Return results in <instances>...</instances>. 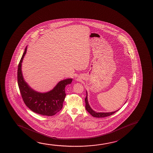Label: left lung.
<instances>
[{
  "instance_id": "obj_1",
  "label": "left lung",
  "mask_w": 153,
  "mask_h": 153,
  "mask_svg": "<svg viewBox=\"0 0 153 153\" xmlns=\"http://www.w3.org/2000/svg\"><path fill=\"white\" fill-rule=\"evenodd\" d=\"M85 103H86V105H85V108L86 110L89 112L91 115L94 117H96V118H104V117H108L110 115H112L114 113H115L116 112H117L118 110L115 111L114 112H97L95 111H94L93 109H92L91 106L89 105V103H88V99H87V92L86 91V97L85 99Z\"/></svg>"
}]
</instances>
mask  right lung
Listing matches in <instances>:
<instances>
[{
    "mask_svg": "<svg viewBox=\"0 0 153 153\" xmlns=\"http://www.w3.org/2000/svg\"><path fill=\"white\" fill-rule=\"evenodd\" d=\"M26 47L19 61L17 71V82L24 102L34 112L47 116H52L62 108L66 94L65 87L71 84L72 78L60 81L49 92L40 93L32 89L25 81L22 71V64L26 54Z\"/></svg>",
    "mask_w": 153,
    "mask_h": 153,
    "instance_id": "1",
    "label": "right lung"
}]
</instances>
